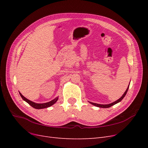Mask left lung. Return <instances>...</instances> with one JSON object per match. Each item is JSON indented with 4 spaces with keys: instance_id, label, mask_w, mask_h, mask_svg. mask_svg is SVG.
<instances>
[{
    "instance_id": "1",
    "label": "left lung",
    "mask_w": 148,
    "mask_h": 148,
    "mask_svg": "<svg viewBox=\"0 0 148 148\" xmlns=\"http://www.w3.org/2000/svg\"><path fill=\"white\" fill-rule=\"evenodd\" d=\"M128 88H129V85H128V88L127 89V90L125 91V92H124V94L122 95V96L121 97L120 99H119L118 100H117V101L112 102V103H110V104H96V103H93V102H89V103H91V104H92L93 106H95L98 107H101V108H109V107H110L111 106H114V105H115L116 104H117L118 102H120L121 101H122L123 99V97L125 96V95H126V94H127V92L128 91Z\"/></svg>"
}]
</instances>
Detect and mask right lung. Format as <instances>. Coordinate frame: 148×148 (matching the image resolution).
Segmentation results:
<instances>
[{"label": "right lung", "mask_w": 148, "mask_h": 148, "mask_svg": "<svg viewBox=\"0 0 148 148\" xmlns=\"http://www.w3.org/2000/svg\"><path fill=\"white\" fill-rule=\"evenodd\" d=\"M20 95L21 96V97H22V99H23L25 101H26L27 103H28V104L31 106L33 107V108L34 109H44V108H47V107H50L51 106H52L53 104H54L58 100V97L55 98L54 99L52 100L50 102H46V103H43V104H38V103H35L33 101H29V99H26V97H25L23 95H21V94L20 92Z\"/></svg>", "instance_id": "1"}]
</instances>
